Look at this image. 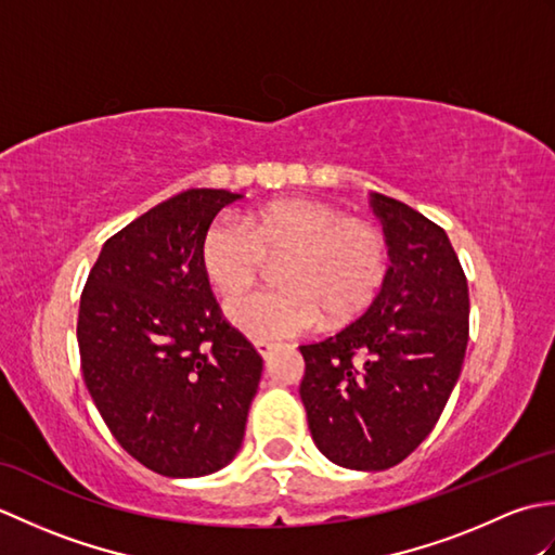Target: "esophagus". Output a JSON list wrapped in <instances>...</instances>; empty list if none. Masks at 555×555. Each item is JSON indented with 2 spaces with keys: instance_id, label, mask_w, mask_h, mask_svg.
<instances>
[{
  "instance_id": "1",
  "label": "esophagus",
  "mask_w": 555,
  "mask_h": 555,
  "mask_svg": "<svg viewBox=\"0 0 555 555\" xmlns=\"http://www.w3.org/2000/svg\"><path fill=\"white\" fill-rule=\"evenodd\" d=\"M274 344H269V340H255V350L259 352V358L262 360H269L271 352H274Z\"/></svg>"
}]
</instances>
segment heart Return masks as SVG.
I'll return each mask as SVG.
<instances>
[{"label": "heart", "instance_id": "obj_1", "mask_svg": "<svg viewBox=\"0 0 555 555\" xmlns=\"http://www.w3.org/2000/svg\"><path fill=\"white\" fill-rule=\"evenodd\" d=\"M279 291H250L227 302V317L259 340L291 338L326 320L358 317L379 296L388 245L374 227L314 199H281L245 219L223 215L209 223L199 262L221 293L247 288L267 257H286Z\"/></svg>", "mask_w": 555, "mask_h": 555}]
</instances>
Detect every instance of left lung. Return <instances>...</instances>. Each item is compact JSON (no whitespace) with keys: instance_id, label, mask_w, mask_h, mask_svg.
<instances>
[{"instance_id":"left-lung-1","label":"left lung","mask_w":555,"mask_h":555,"mask_svg":"<svg viewBox=\"0 0 555 555\" xmlns=\"http://www.w3.org/2000/svg\"><path fill=\"white\" fill-rule=\"evenodd\" d=\"M391 267L382 293L344 332L300 346V398L317 448L348 469H386L427 439L463 370L465 271L441 227L372 193Z\"/></svg>"}]
</instances>
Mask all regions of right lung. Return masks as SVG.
<instances>
[{
  "label": "right lung",
  "mask_w": 555,
  "mask_h": 555,
  "mask_svg": "<svg viewBox=\"0 0 555 555\" xmlns=\"http://www.w3.org/2000/svg\"><path fill=\"white\" fill-rule=\"evenodd\" d=\"M243 195L191 188L102 245L78 310L80 367L114 439L164 477L238 455L262 358L223 320L199 262L211 219Z\"/></svg>",
  "instance_id": "1"
}]
</instances>
